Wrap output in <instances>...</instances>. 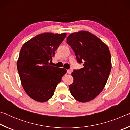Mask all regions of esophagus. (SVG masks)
Segmentation results:
<instances>
[{
	"label": "esophagus",
	"mask_w": 130,
	"mask_h": 130,
	"mask_svg": "<svg viewBox=\"0 0 130 130\" xmlns=\"http://www.w3.org/2000/svg\"><path fill=\"white\" fill-rule=\"evenodd\" d=\"M67 73H68V74H71V71L70 70H67Z\"/></svg>",
	"instance_id": "obj_1"
}]
</instances>
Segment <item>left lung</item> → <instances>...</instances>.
<instances>
[{
	"mask_svg": "<svg viewBox=\"0 0 130 130\" xmlns=\"http://www.w3.org/2000/svg\"><path fill=\"white\" fill-rule=\"evenodd\" d=\"M67 43L74 51L83 68L72 72L71 94L78 101L85 102L97 97L104 88L111 69L108 47L97 37L86 31L71 33Z\"/></svg>",
	"mask_w": 130,
	"mask_h": 130,
	"instance_id": "1",
	"label": "left lung"
}]
</instances>
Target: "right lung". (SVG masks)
<instances>
[{"mask_svg":"<svg viewBox=\"0 0 130 130\" xmlns=\"http://www.w3.org/2000/svg\"><path fill=\"white\" fill-rule=\"evenodd\" d=\"M66 36V33L40 34L24 43L20 51L17 68L21 84L37 101L46 102L52 97L67 71L49 63Z\"/></svg>","mask_w":130,"mask_h":130,"instance_id":"add662e5","label":"right lung"}]
</instances>
